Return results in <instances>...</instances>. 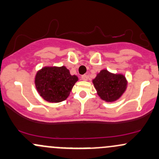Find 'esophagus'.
<instances>
[{
    "mask_svg": "<svg viewBox=\"0 0 159 159\" xmlns=\"http://www.w3.org/2000/svg\"><path fill=\"white\" fill-rule=\"evenodd\" d=\"M81 79H82L83 81H88V75H81Z\"/></svg>",
    "mask_w": 159,
    "mask_h": 159,
    "instance_id": "34e87169",
    "label": "esophagus"
}]
</instances>
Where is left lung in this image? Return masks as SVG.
I'll return each mask as SVG.
<instances>
[{"instance_id":"left-lung-1","label":"left lung","mask_w":159,"mask_h":159,"mask_svg":"<svg viewBox=\"0 0 159 159\" xmlns=\"http://www.w3.org/2000/svg\"><path fill=\"white\" fill-rule=\"evenodd\" d=\"M97 94L106 102H114L121 97L126 90L128 81L125 75L113 74L102 69L93 80Z\"/></svg>"}]
</instances>
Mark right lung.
<instances>
[{
    "mask_svg": "<svg viewBox=\"0 0 159 159\" xmlns=\"http://www.w3.org/2000/svg\"><path fill=\"white\" fill-rule=\"evenodd\" d=\"M78 78L71 75L65 66H46L37 72L34 78L36 89L44 100L60 102L69 97Z\"/></svg>",
    "mask_w": 159,
    "mask_h": 159,
    "instance_id": "add662e5",
    "label": "right lung"
}]
</instances>
